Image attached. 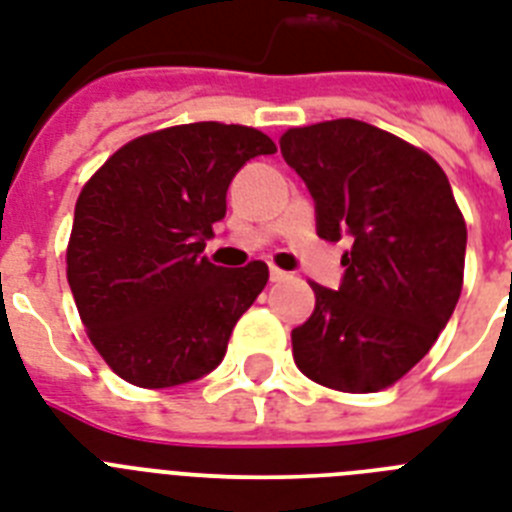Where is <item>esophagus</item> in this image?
Here are the masks:
<instances>
[{
    "instance_id": "1",
    "label": "esophagus",
    "mask_w": 512,
    "mask_h": 512,
    "mask_svg": "<svg viewBox=\"0 0 512 512\" xmlns=\"http://www.w3.org/2000/svg\"><path fill=\"white\" fill-rule=\"evenodd\" d=\"M284 279H289V273L281 271V268H276V265H273V268H271V281H284Z\"/></svg>"
}]
</instances>
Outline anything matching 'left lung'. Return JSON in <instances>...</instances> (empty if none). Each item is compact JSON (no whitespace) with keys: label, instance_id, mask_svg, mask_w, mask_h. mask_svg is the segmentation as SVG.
<instances>
[{"label":"left lung","instance_id":"8db88e82","mask_svg":"<svg viewBox=\"0 0 512 512\" xmlns=\"http://www.w3.org/2000/svg\"><path fill=\"white\" fill-rule=\"evenodd\" d=\"M279 146L316 201L321 239L353 236L340 289L311 281L316 308L292 329L297 369L342 393L390 388L460 300L468 228L452 185L422 148L358 119L292 127Z\"/></svg>","mask_w":512,"mask_h":512}]
</instances>
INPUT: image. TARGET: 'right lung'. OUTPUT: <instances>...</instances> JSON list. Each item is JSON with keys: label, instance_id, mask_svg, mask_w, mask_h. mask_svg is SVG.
Masks as SVG:
<instances>
[{"label": "right lung", "instance_id": "obj_1", "mask_svg": "<svg viewBox=\"0 0 512 512\" xmlns=\"http://www.w3.org/2000/svg\"><path fill=\"white\" fill-rule=\"evenodd\" d=\"M276 143L255 127L193 122L124 143L84 183L66 249L87 337L122 380L172 388L225 356L268 265L220 268L201 255L225 217L233 175Z\"/></svg>", "mask_w": 512, "mask_h": 512}]
</instances>
